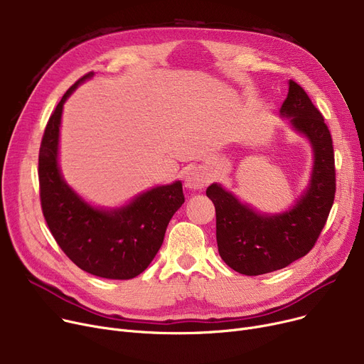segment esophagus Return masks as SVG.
I'll use <instances>...</instances> for the list:
<instances>
[{
	"mask_svg": "<svg viewBox=\"0 0 364 364\" xmlns=\"http://www.w3.org/2000/svg\"><path fill=\"white\" fill-rule=\"evenodd\" d=\"M208 177L205 176V172L202 169H192L188 171L184 178V184L190 190H200L206 186Z\"/></svg>",
	"mask_w": 364,
	"mask_h": 364,
	"instance_id": "esophagus-1",
	"label": "esophagus"
}]
</instances>
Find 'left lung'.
Returning <instances> with one entry per match:
<instances>
[{
	"instance_id": "obj_1",
	"label": "left lung",
	"mask_w": 364,
	"mask_h": 364,
	"mask_svg": "<svg viewBox=\"0 0 364 364\" xmlns=\"http://www.w3.org/2000/svg\"><path fill=\"white\" fill-rule=\"evenodd\" d=\"M280 113L313 146L314 166L305 193L283 214L262 215L220 184L206 188L217 214V243L223 261L246 276L272 273L307 255L328 221L336 192L331 131L309 94L295 81Z\"/></svg>"
}]
</instances>
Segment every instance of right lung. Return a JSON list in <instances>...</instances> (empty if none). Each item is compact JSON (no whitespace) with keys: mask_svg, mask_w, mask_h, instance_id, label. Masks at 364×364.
Here are the masks:
<instances>
[{"mask_svg":"<svg viewBox=\"0 0 364 364\" xmlns=\"http://www.w3.org/2000/svg\"><path fill=\"white\" fill-rule=\"evenodd\" d=\"M92 75L65 92L47 122L38 158L41 208L53 237L75 265L92 276L127 280L143 273L158 254L169 220L184 203L183 186H159L106 211L84 202L65 183L57 164L63 103Z\"/></svg>","mask_w":364,"mask_h":364,"instance_id":"1","label":"right lung"}]
</instances>
